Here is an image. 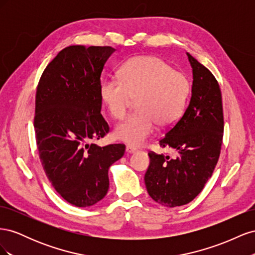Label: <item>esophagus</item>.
<instances>
[{"instance_id":"esophagus-1","label":"esophagus","mask_w":255,"mask_h":255,"mask_svg":"<svg viewBox=\"0 0 255 255\" xmlns=\"http://www.w3.org/2000/svg\"><path fill=\"white\" fill-rule=\"evenodd\" d=\"M136 151H137V149L134 148V146H132V145H128V146H127V152H128V153H134V152H136Z\"/></svg>"}]
</instances>
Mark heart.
Wrapping results in <instances>:
<instances>
[{
  "mask_svg": "<svg viewBox=\"0 0 255 255\" xmlns=\"http://www.w3.org/2000/svg\"><path fill=\"white\" fill-rule=\"evenodd\" d=\"M190 82L183 72L156 56H137L120 68V79L107 78L100 96L115 119L127 116L133 99L136 112L115 128L117 139L130 145H142L155 133L157 123L171 126L186 106Z\"/></svg>",
  "mask_w": 255,
  "mask_h": 255,
  "instance_id": "obj_1",
  "label": "heart"
}]
</instances>
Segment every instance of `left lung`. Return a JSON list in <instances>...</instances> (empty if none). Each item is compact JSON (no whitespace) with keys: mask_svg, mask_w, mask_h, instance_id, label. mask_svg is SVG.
<instances>
[{"mask_svg":"<svg viewBox=\"0 0 255 255\" xmlns=\"http://www.w3.org/2000/svg\"><path fill=\"white\" fill-rule=\"evenodd\" d=\"M187 56L194 75L189 104L159 139L161 148L175 149L177 156L149 152L144 175L150 197L166 207L187 204L202 191L218 163L222 144L225 122L218 81L190 54Z\"/></svg>","mask_w":255,"mask_h":255,"instance_id":"1","label":"left lung"}]
</instances>
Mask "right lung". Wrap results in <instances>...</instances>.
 <instances>
[{"label":"right lung","mask_w":255,"mask_h":255,"mask_svg":"<svg viewBox=\"0 0 255 255\" xmlns=\"http://www.w3.org/2000/svg\"><path fill=\"white\" fill-rule=\"evenodd\" d=\"M112 47L70 45L44 69L36 90L34 128L45 175L57 194L78 207L107 194L109 168L123 156V143L92 141L110 132L101 115V73Z\"/></svg>","instance_id":"right-lung-1"}]
</instances>
